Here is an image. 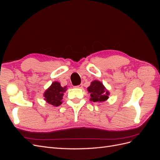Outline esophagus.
<instances>
[{
	"instance_id": "1",
	"label": "esophagus",
	"mask_w": 160,
	"mask_h": 160,
	"mask_svg": "<svg viewBox=\"0 0 160 160\" xmlns=\"http://www.w3.org/2000/svg\"><path fill=\"white\" fill-rule=\"evenodd\" d=\"M75 88H83V84H80L79 85H77V86L75 87Z\"/></svg>"
}]
</instances>
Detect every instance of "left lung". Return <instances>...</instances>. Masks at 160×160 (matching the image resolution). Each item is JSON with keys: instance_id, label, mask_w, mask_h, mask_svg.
Listing matches in <instances>:
<instances>
[{"instance_id": "left-lung-1", "label": "left lung", "mask_w": 160, "mask_h": 160, "mask_svg": "<svg viewBox=\"0 0 160 160\" xmlns=\"http://www.w3.org/2000/svg\"><path fill=\"white\" fill-rule=\"evenodd\" d=\"M88 91L91 95L90 101L93 102H103L108 99L110 94L103 84L98 80L91 82Z\"/></svg>"}]
</instances>
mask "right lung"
<instances>
[{
	"label": "right lung",
	"mask_w": 160,
	"mask_h": 160,
	"mask_svg": "<svg viewBox=\"0 0 160 160\" xmlns=\"http://www.w3.org/2000/svg\"><path fill=\"white\" fill-rule=\"evenodd\" d=\"M67 89V86L62 88L59 82H52L51 86L43 94L45 98L44 99L49 104L55 106V107H58L62 104V96Z\"/></svg>",
	"instance_id": "1"
}]
</instances>
